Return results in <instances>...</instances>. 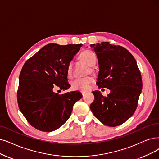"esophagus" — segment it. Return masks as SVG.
<instances>
[{"label": "esophagus", "instance_id": "obj_1", "mask_svg": "<svg viewBox=\"0 0 159 159\" xmlns=\"http://www.w3.org/2000/svg\"><path fill=\"white\" fill-rule=\"evenodd\" d=\"M81 93L82 95H83V96H84L85 94V92H84V91H81Z\"/></svg>", "mask_w": 159, "mask_h": 159}]
</instances>
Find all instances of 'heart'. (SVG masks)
Returning <instances> with one entry per match:
<instances>
[{
  "mask_svg": "<svg viewBox=\"0 0 159 159\" xmlns=\"http://www.w3.org/2000/svg\"><path fill=\"white\" fill-rule=\"evenodd\" d=\"M80 59L90 66L89 72H94V69L93 66L96 64L97 57L94 52L89 49L85 50L80 54ZM67 76L68 78H72L74 77V66L72 62H70L67 66ZM94 81V78L91 75L84 78H78L72 82V87L74 90L86 91L90 89Z\"/></svg>",
  "mask_w": 159,
  "mask_h": 159,
  "instance_id": "obj_1",
  "label": "heart"
}]
</instances>
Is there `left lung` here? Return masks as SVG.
Here are the masks:
<instances>
[{
	"label": "left lung",
	"mask_w": 159,
	"mask_h": 159,
	"mask_svg": "<svg viewBox=\"0 0 159 159\" xmlns=\"http://www.w3.org/2000/svg\"><path fill=\"white\" fill-rule=\"evenodd\" d=\"M97 55L100 71L97 85L110 89L107 96L99 91L90 108L101 123L117 126L126 121L134 113L142 89L140 71L134 57L125 48L102 42L91 44Z\"/></svg>",
	"instance_id": "left-lung-1"
}]
</instances>
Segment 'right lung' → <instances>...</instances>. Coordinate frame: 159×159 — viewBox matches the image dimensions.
Masks as SVG:
<instances>
[{
	"label": "right lung",
	"mask_w": 159,
	"mask_h": 159,
	"mask_svg": "<svg viewBox=\"0 0 159 159\" xmlns=\"http://www.w3.org/2000/svg\"><path fill=\"white\" fill-rule=\"evenodd\" d=\"M81 46L49 43L24 64L19 78L17 103L36 129L52 132L60 128L70 117L74 104L81 98L78 91L62 94L53 92L56 87L63 91L70 87L67 66Z\"/></svg>",
	"instance_id": "add662e5"
}]
</instances>
